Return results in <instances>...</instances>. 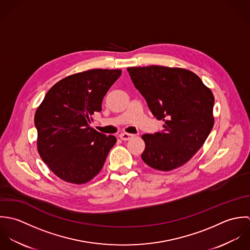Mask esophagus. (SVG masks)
Listing matches in <instances>:
<instances>
[{"mask_svg": "<svg viewBox=\"0 0 250 250\" xmlns=\"http://www.w3.org/2000/svg\"><path fill=\"white\" fill-rule=\"evenodd\" d=\"M133 137V134H129V133H126V132H124L122 134H120V138L124 141H127L129 139H131Z\"/></svg>", "mask_w": 250, "mask_h": 250, "instance_id": "1", "label": "esophagus"}]
</instances>
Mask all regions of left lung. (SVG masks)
Here are the masks:
<instances>
[{"label":"left lung","instance_id":"left-lung-1","mask_svg":"<svg viewBox=\"0 0 250 250\" xmlns=\"http://www.w3.org/2000/svg\"><path fill=\"white\" fill-rule=\"evenodd\" d=\"M127 71L152 115L164 123L163 131L142 136L146 145L143 161L160 171L184 165L212 129L211 91L195 73L185 68L150 65L128 67Z\"/></svg>","mask_w":250,"mask_h":250}]
</instances>
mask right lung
Wrapping results in <instances>:
<instances>
[{
    "instance_id": "add662e5",
    "label": "right lung",
    "mask_w": 250,
    "mask_h": 250,
    "mask_svg": "<svg viewBox=\"0 0 250 250\" xmlns=\"http://www.w3.org/2000/svg\"><path fill=\"white\" fill-rule=\"evenodd\" d=\"M121 74V69L98 68L69 75L51 88L37 109L39 153L62 181L82 185L100 173L117 139L90 124Z\"/></svg>"
}]
</instances>
